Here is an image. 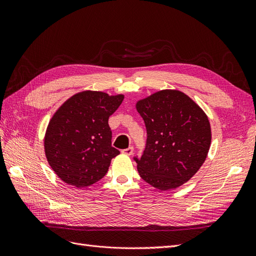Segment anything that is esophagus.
I'll return each mask as SVG.
<instances>
[{
  "instance_id": "esophagus-1",
  "label": "esophagus",
  "mask_w": 256,
  "mask_h": 256,
  "mask_svg": "<svg viewBox=\"0 0 256 256\" xmlns=\"http://www.w3.org/2000/svg\"><path fill=\"white\" fill-rule=\"evenodd\" d=\"M122 152L124 154H126V156H131V154H132V152H134V147L130 146V147H128V148H126V150H122Z\"/></svg>"
}]
</instances>
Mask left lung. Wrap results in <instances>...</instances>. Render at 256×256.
I'll return each instance as SVG.
<instances>
[{
    "label": "left lung",
    "instance_id": "8db88e82",
    "mask_svg": "<svg viewBox=\"0 0 256 256\" xmlns=\"http://www.w3.org/2000/svg\"><path fill=\"white\" fill-rule=\"evenodd\" d=\"M147 130L138 172L161 191L180 187L203 166L212 143L210 122L194 100L178 90H162L138 100Z\"/></svg>",
    "mask_w": 256,
    "mask_h": 256
}]
</instances>
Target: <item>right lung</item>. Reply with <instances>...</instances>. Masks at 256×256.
Listing matches in <instances>:
<instances>
[{"label": "right lung", "instance_id": "obj_1", "mask_svg": "<svg viewBox=\"0 0 256 256\" xmlns=\"http://www.w3.org/2000/svg\"><path fill=\"white\" fill-rule=\"evenodd\" d=\"M122 94L82 90L69 97L52 115L44 138L46 158L60 180L81 189L106 174L120 152L111 146L112 115Z\"/></svg>", "mask_w": 256, "mask_h": 256}]
</instances>
